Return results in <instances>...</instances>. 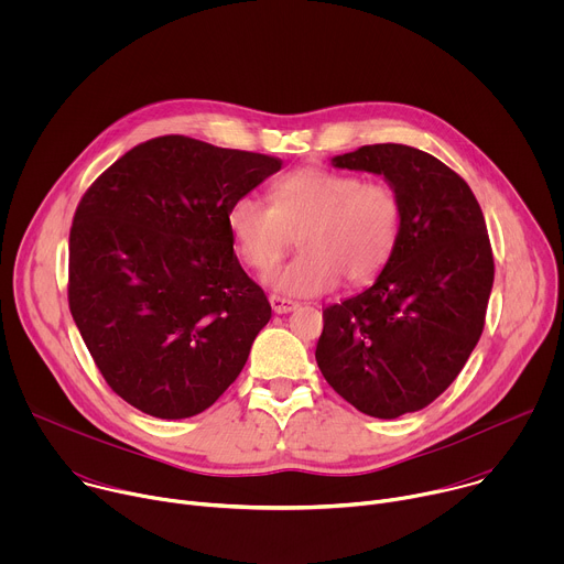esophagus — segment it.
Masks as SVG:
<instances>
[{
	"label": "esophagus",
	"instance_id": "1",
	"mask_svg": "<svg viewBox=\"0 0 564 564\" xmlns=\"http://www.w3.org/2000/svg\"><path fill=\"white\" fill-rule=\"evenodd\" d=\"M270 305H272V310H274L276 314H288V312H292V310L299 307L296 301H292V299H288V296H279V294H272V296H270Z\"/></svg>",
	"mask_w": 564,
	"mask_h": 564
}]
</instances>
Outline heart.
Returning <instances> with one entry per match:
<instances>
[{
  "mask_svg": "<svg viewBox=\"0 0 564 564\" xmlns=\"http://www.w3.org/2000/svg\"><path fill=\"white\" fill-rule=\"evenodd\" d=\"M270 203L240 196L227 212L238 259L272 270L299 236L301 252L268 281L274 290L310 296L339 285L372 283L392 261L404 234V200L388 181L303 167L279 178Z\"/></svg>",
  "mask_w": 564,
  "mask_h": 564,
  "instance_id": "obj_1",
  "label": "heart"
}]
</instances>
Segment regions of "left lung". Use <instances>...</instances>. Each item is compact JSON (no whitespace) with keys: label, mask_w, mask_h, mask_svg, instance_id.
<instances>
[{"label":"left lung","mask_w":564,"mask_h":564,"mask_svg":"<svg viewBox=\"0 0 564 564\" xmlns=\"http://www.w3.org/2000/svg\"><path fill=\"white\" fill-rule=\"evenodd\" d=\"M335 167L383 174L404 200V234L361 294L324 310L316 364L357 411L394 420L435 401L485 330L494 250L466 181L409 144H366Z\"/></svg>","instance_id":"obj_1"}]
</instances>
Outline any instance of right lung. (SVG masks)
Wrapping results in <instances>:
<instances>
[{
  "instance_id": "1",
  "label": "right lung",
  "mask_w": 564,
  "mask_h": 564,
  "mask_svg": "<svg viewBox=\"0 0 564 564\" xmlns=\"http://www.w3.org/2000/svg\"><path fill=\"white\" fill-rule=\"evenodd\" d=\"M281 160L187 135L151 138L96 178L68 234V307L109 388L185 420L236 381L272 316L234 254L231 203Z\"/></svg>"
}]
</instances>
